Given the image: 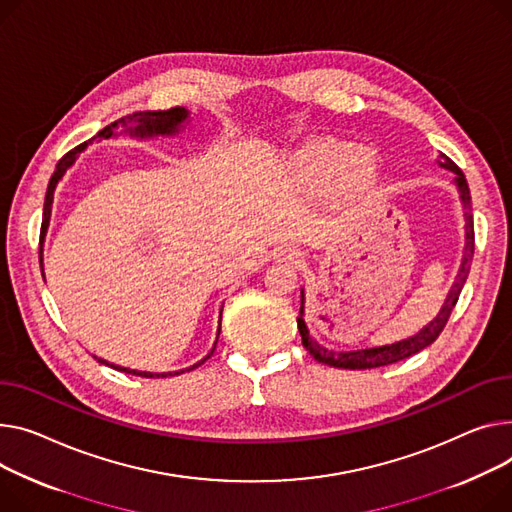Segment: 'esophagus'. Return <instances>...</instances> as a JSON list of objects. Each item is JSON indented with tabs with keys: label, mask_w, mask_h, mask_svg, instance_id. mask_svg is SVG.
<instances>
[{
	"label": "esophagus",
	"mask_w": 512,
	"mask_h": 512,
	"mask_svg": "<svg viewBox=\"0 0 512 512\" xmlns=\"http://www.w3.org/2000/svg\"><path fill=\"white\" fill-rule=\"evenodd\" d=\"M280 257L286 259V261H290V263H300V261H302V253L296 251V249H284V251L280 253Z\"/></svg>",
	"instance_id": "obj_1"
}]
</instances>
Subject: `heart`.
<instances>
[{"label":"heart","mask_w":512,"mask_h":512,"mask_svg":"<svg viewBox=\"0 0 512 512\" xmlns=\"http://www.w3.org/2000/svg\"><path fill=\"white\" fill-rule=\"evenodd\" d=\"M302 166L306 173L315 179L327 181L333 175L346 183H360L370 177V160L362 154H348V148L342 144H315L302 154Z\"/></svg>","instance_id":"heart-1"}]
</instances>
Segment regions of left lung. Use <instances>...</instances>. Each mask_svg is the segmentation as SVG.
<instances>
[{"instance_id": "1", "label": "left lung", "mask_w": 512, "mask_h": 512, "mask_svg": "<svg viewBox=\"0 0 512 512\" xmlns=\"http://www.w3.org/2000/svg\"><path fill=\"white\" fill-rule=\"evenodd\" d=\"M440 166H445L449 170H453V173L457 175L455 183L459 187V193H461V201H463V210H465V251H463V261H461V269L457 274V280L445 300V306H442L438 317L428 325L424 327L418 335L410 337V339H403V342H397V344H391V346H383V348H370V350H354V352H333V350H327L323 346H319L315 339L309 335V329H306L304 325V319H302V306H300V315L296 317V323H298V331H300V337H302V346L306 348V352H309L317 362H323L327 366H333V368H350V370H364V368H379V366H387V364H393V362H399V360H405L410 358L414 354H418L420 350L428 348L434 339L442 333V329H445L455 304L459 300V294L463 290V284L469 276V269H471V261H473V249H475V234H473V216H471V195H469V185L465 181V175L461 173V168L449 158L442 154L440 158ZM302 302H304V294H302Z\"/></svg>"}]
</instances>
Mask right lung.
<instances>
[{
  "label": "right lung",
  "instance_id": "add662e5",
  "mask_svg": "<svg viewBox=\"0 0 512 512\" xmlns=\"http://www.w3.org/2000/svg\"><path fill=\"white\" fill-rule=\"evenodd\" d=\"M187 111L183 109V107H173V109H166V111H140V113H133V115H127V117H123V119H119V121H115V123H111V125H107L105 129H100L94 138H105V140H109L111 135L115 133V129H119V127H127L131 133H135V135H140V138H144V135H156V133H175V131H179V125L187 119ZM135 122V128H129L128 123ZM92 138V140H94ZM86 148V144H80L78 148H74V150H70L67 152L59 162H57V166H55V173L51 175V181H49V185H47V195H45V208H43V224H41V247H43V236H45V232H47V228H49V218H51V203H53V191H55V187H57V183H59V179L63 177V173L67 168H70L72 164H74V160H76V156L82 152ZM41 253H43V249H41ZM41 263H43V255H41ZM220 319H222V313H220ZM218 335H220V329H218ZM216 344H218V339H216ZM216 344H214V348H212V352L203 358L201 362H197V364H193V366H189L187 370H193V368H197V366H201L203 362H206L212 354H214V350H216ZM98 362H102V364H107V366H111V368H117V370H123V372H127V374H135V377H146V379H166V377H175V374H181V372H185V370H177V372H142V370H129V368H123V366H115V364H109L107 360H100L98 358Z\"/></svg>",
  "mask_w": 512,
  "mask_h": 512
}]
</instances>
